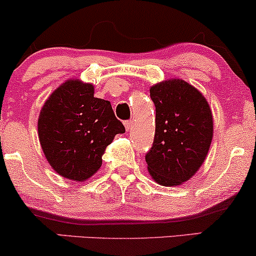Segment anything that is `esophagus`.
Instances as JSON below:
<instances>
[{"label":"esophagus","mask_w":256,"mask_h":256,"mask_svg":"<svg viewBox=\"0 0 256 256\" xmlns=\"http://www.w3.org/2000/svg\"><path fill=\"white\" fill-rule=\"evenodd\" d=\"M124 125H125L126 131H130L132 128V125H134V122H132V120H125Z\"/></svg>","instance_id":"1"}]
</instances>
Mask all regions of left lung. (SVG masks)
<instances>
[{
	"mask_svg": "<svg viewBox=\"0 0 256 256\" xmlns=\"http://www.w3.org/2000/svg\"><path fill=\"white\" fill-rule=\"evenodd\" d=\"M156 108L152 146L146 154L148 170L162 186H178L192 178L208 155L214 119L206 98L182 80L150 88Z\"/></svg>",
	"mask_w": 256,
	"mask_h": 256,
	"instance_id": "1",
	"label": "left lung"
}]
</instances>
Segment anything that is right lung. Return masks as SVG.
<instances>
[{
    "label": "right lung",
    "mask_w": 256,
    "mask_h": 256,
    "mask_svg": "<svg viewBox=\"0 0 256 256\" xmlns=\"http://www.w3.org/2000/svg\"><path fill=\"white\" fill-rule=\"evenodd\" d=\"M110 101L94 98L89 83L70 80L50 95L40 112V146L51 167L66 178L84 181L102 164L116 134H124Z\"/></svg>",
    "instance_id": "1"
}]
</instances>
